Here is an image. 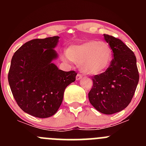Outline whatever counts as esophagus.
<instances>
[{"label": "esophagus", "instance_id": "1", "mask_svg": "<svg viewBox=\"0 0 146 146\" xmlns=\"http://www.w3.org/2000/svg\"><path fill=\"white\" fill-rule=\"evenodd\" d=\"M82 78V76L81 74H80V73H78V75L76 76V80H79L80 79H81Z\"/></svg>", "mask_w": 146, "mask_h": 146}]
</instances>
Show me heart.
<instances>
[{"mask_svg": "<svg viewBox=\"0 0 146 146\" xmlns=\"http://www.w3.org/2000/svg\"><path fill=\"white\" fill-rule=\"evenodd\" d=\"M113 51L109 44L88 40L68 48L66 58L78 64L82 72L95 76L105 71L112 61Z\"/></svg>", "mask_w": 146, "mask_h": 146, "instance_id": "b5f03b06", "label": "heart"}]
</instances>
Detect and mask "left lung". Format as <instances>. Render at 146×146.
Returning <instances> with one entry per match:
<instances>
[{
    "mask_svg": "<svg viewBox=\"0 0 146 146\" xmlns=\"http://www.w3.org/2000/svg\"><path fill=\"white\" fill-rule=\"evenodd\" d=\"M113 51L111 64L105 72L92 76L93 85L88 93L90 104L100 112L112 114L129 104L139 80L136 58L121 39L104 35Z\"/></svg>",
    "mask_w": 146,
    "mask_h": 146,
    "instance_id": "left-lung-1",
    "label": "left lung"
}]
</instances>
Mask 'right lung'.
<instances>
[{"label": "right lung", "mask_w": 146, "mask_h": 146, "mask_svg": "<svg viewBox=\"0 0 146 146\" xmlns=\"http://www.w3.org/2000/svg\"><path fill=\"white\" fill-rule=\"evenodd\" d=\"M59 36L35 39L15 52L8 72L13 97L22 110L38 118L55 114L62 103L65 89L76 80L74 70H59L51 61Z\"/></svg>", "instance_id": "obj_1"}]
</instances>
